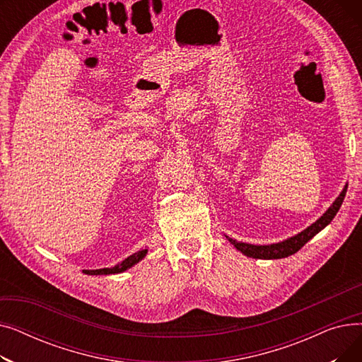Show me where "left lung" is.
<instances>
[{"label": "left lung", "instance_id": "left-lung-1", "mask_svg": "<svg viewBox=\"0 0 362 362\" xmlns=\"http://www.w3.org/2000/svg\"><path fill=\"white\" fill-rule=\"evenodd\" d=\"M346 189H348V185H345L344 191L340 192V195L330 205L329 210L322 214L315 223H313L310 227H307L305 230H302L300 233H298L286 240L279 242V243H272V245H251V243H245V242H238L229 236H226V238L229 239V242L235 246L238 251H240L243 255L251 257V258L279 259V258H286L289 255H293L302 248L303 245H305L310 239H313L318 232L325 229V227L334 218L341 202H344V199H345Z\"/></svg>", "mask_w": 362, "mask_h": 362}]
</instances>
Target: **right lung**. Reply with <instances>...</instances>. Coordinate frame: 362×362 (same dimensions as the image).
<instances>
[{
	"instance_id": "add662e5",
	"label": "right lung",
	"mask_w": 362,
	"mask_h": 362,
	"mask_svg": "<svg viewBox=\"0 0 362 362\" xmlns=\"http://www.w3.org/2000/svg\"><path fill=\"white\" fill-rule=\"evenodd\" d=\"M148 250H141L138 252H135L133 255L127 257L126 259H123L122 262L116 264L114 267H110V269H98V270H83L85 274H90V276H100V274H117V273H123L126 272L127 269L133 267V265L138 264L145 255H146Z\"/></svg>"
}]
</instances>
